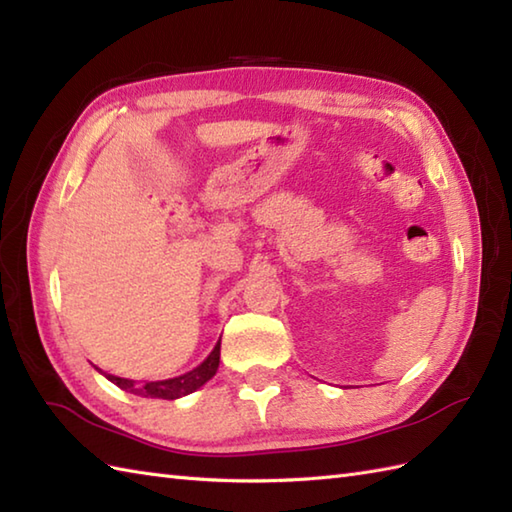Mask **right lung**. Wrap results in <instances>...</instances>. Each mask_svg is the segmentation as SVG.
Listing matches in <instances>:
<instances>
[{"mask_svg": "<svg viewBox=\"0 0 512 512\" xmlns=\"http://www.w3.org/2000/svg\"><path fill=\"white\" fill-rule=\"evenodd\" d=\"M220 367V341L213 347V352L204 358V361L191 369V372L167 378V380H151V383H136L129 378H118L114 374H105L107 380H112L114 385L129 391V394L145 396V398H162V400H176L187 394H193L195 389H200L206 380H211Z\"/></svg>", "mask_w": 512, "mask_h": 512, "instance_id": "obj_1", "label": "right lung"}]
</instances>
